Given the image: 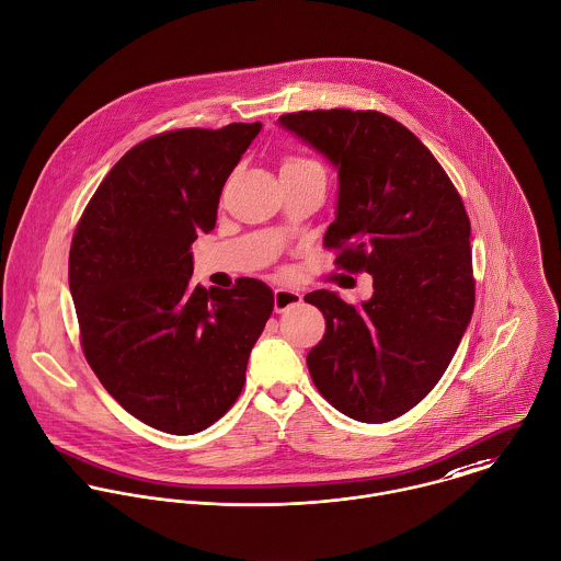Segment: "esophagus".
<instances>
[{"mask_svg": "<svg viewBox=\"0 0 561 561\" xmlns=\"http://www.w3.org/2000/svg\"><path fill=\"white\" fill-rule=\"evenodd\" d=\"M302 302V296L298 291H291V289H276L274 291V309L276 313H283L296 305Z\"/></svg>", "mask_w": 561, "mask_h": 561, "instance_id": "34e87169", "label": "esophagus"}]
</instances>
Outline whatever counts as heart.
<instances>
[{"label": "heart", "mask_w": 561, "mask_h": 561, "mask_svg": "<svg viewBox=\"0 0 561 561\" xmlns=\"http://www.w3.org/2000/svg\"><path fill=\"white\" fill-rule=\"evenodd\" d=\"M300 163H309V161H302V159H287V161H285V165H300ZM285 165H283V168H285Z\"/></svg>", "instance_id": "heart-1"}]
</instances>
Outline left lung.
Here are the masks:
<instances>
[{
  "label": "left lung",
  "mask_w": 561,
  "mask_h": 561,
  "mask_svg": "<svg viewBox=\"0 0 561 561\" xmlns=\"http://www.w3.org/2000/svg\"><path fill=\"white\" fill-rule=\"evenodd\" d=\"M278 124L337 170L335 265L373 274L362 307L335 291L305 296L327 320L307 355L320 393L378 424L415 407L446 373L474 309L470 219L428 148L376 111H300Z\"/></svg>",
  "instance_id": "8db88e82"
}]
</instances>
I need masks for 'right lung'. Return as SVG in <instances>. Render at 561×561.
I'll return each instance as SVG.
<instances>
[{
	"mask_svg": "<svg viewBox=\"0 0 561 561\" xmlns=\"http://www.w3.org/2000/svg\"><path fill=\"white\" fill-rule=\"evenodd\" d=\"M261 124L185 128L128 150L87 204L69 250L82 351L106 391L172 435L217 422L245 382L272 289L191 283V243L210 232L226 179Z\"/></svg>",
	"mask_w": 561,
	"mask_h": 561,
	"instance_id": "1",
	"label": "right lung"
}]
</instances>
